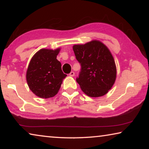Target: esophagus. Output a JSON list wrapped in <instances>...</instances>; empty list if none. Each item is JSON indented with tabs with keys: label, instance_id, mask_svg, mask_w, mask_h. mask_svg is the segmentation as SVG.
Wrapping results in <instances>:
<instances>
[{
	"label": "esophagus",
	"instance_id": "obj_1",
	"mask_svg": "<svg viewBox=\"0 0 149 149\" xmlns=\"http://www.w3.org/2000/svg\"><path fill=\"white\" fill-rule=\"evenodd\" d=\"M70 75L71 77H74L75 75V73L74 72H70Z\"/></svg>",
	"mask_w": 149,
	"mask_h": 149
}]
</instances>
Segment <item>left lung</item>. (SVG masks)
<instances>
[{"instance_id": "1", "label": "left lung", "mask_w": 149, "mask_h": 149, "mask_svg": "<svg viewBox=\"0 0 149 149\" xmlns=\"http://www.w3.org/2000/svg\"><path fill=\"white\" fill-rule=\"evenodd\" d=\"M73 50L81 65L76 79L85 94L100 97L109 91L116 79V66L112 53L106 45L98 40L85 44L75 45Z\"/></svg>"}]
</instances>
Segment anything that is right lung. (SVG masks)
Returning a JSON list of instances; mask_svg holds the SVG:
<instances>
[{
	"label": "right lung",
	"mask_w": 149,
	"mask_h": 149,
	"mask_svg": "<svg viewBox=\"0 0 149 149\" xmlns=\"http://www.w3.org/2000/svg\"><path fill=\"white\" fill-rule=\"evenodd\" d=\"M60 50V48L40 49L33 56L27 67L26 80L29 88L42 99L54 97L67 76L56 59Z\"/></svg>",
	"instance_id": "right-lung-1"
}]
</instances>
